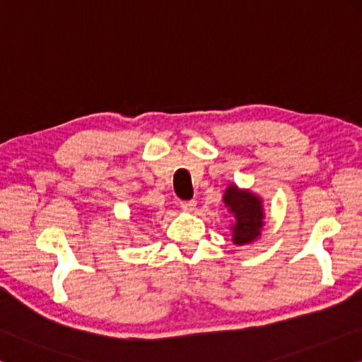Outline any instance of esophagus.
Returning a JSON list of instances; mask_svg holds the SVG:
<instances>
[{
  "label": "esophagus",
  "mask_w": 362,
  "mask_h": 362,
  "mask_svg": "<svg viewBox=\"0 0 362 362\" xmlns=\"http://www.w3.org/2000/svg\"><path fill=\"white\" fill-rule=\"evenodd\" d=\"M180 206L185 211H194L195 206H197V202H195V200H182V202H180Z\"/></svg>",
  "instance_id": "34e87169"
}]
</instances>
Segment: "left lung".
<instances>
[{
  "instance_id": "obj_1",
  "label": "left lung",
  "mask_w": 362,
  "mask_h": 362,
  "mask_svg": "<svg viewBox=\"0 0 362 362\" xmlns=\"http://www.w3.org/2000/svg\"><path fill=\"white\" fill-rule=\"evenodd\" d=\"M224 204L235 214L237 224L232 227L233 243L245 245L261 235L264 226L262 205L256 195L246 191H238L235 186H230L226 191Z\"/></svg>"
}]
</instances>
